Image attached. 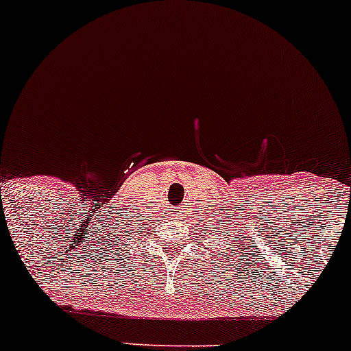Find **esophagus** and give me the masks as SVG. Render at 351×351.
I'll use <instances>...</instances> for the list:
<instances>
[{"mask_svg":"<svg viewBox=\"0 0 351 351\" xmlns=\"http://www.w3.org/2000/svg\"><path fill=\"white\" fill-rule=\"evenodd\" d=\"M172 217H174L176 220H182L184 219V214L180 210H177V212H174V214H172Z\"/></svg>","mask_w":351,"mask_h":351,"instance_id":"obj_1","label":"esophagus"}]
</instances>
